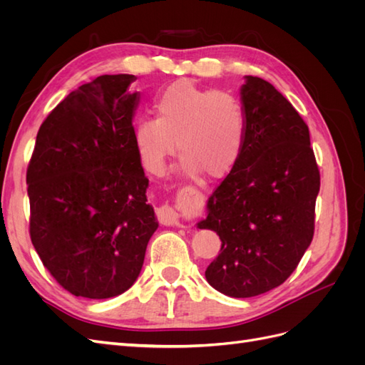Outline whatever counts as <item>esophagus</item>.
Here are the masks:
<instances>
[{"label":"esophagus","mask_w":365,"mask_h":365,"mask_svg":"<svg viewBox=\"0 0 365 365\" xmlns=\"http://www.w3.org/2000/svg\"><path fill=\"white\" fill-rule=\"evenodd\" d=\"M157 217L163 225H180V215L169 204H164L157 208Z\"/></svg>","instance_id":"34e87169"}]
</instances>
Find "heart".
<instances>
[{"label": "heart", "mask_w": 365, "mask_h": 365, "mask_svg": "<svg viewBox=\"0 0 365 365\" xmlns=\"http://www.w3.org/2000/svg\"><path fill=\"white\" fill-rule=\"evenodd\" d=\"M155 111L157 118H141L134 128L135 148L148 172L164 170L175 141L185 173L220 178L235 168L247 137V114L235 94L178 81L157 96Z\"/></svg>", "instance_id": "b5f03b06"}]
</instances>
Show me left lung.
Segmentation results:
<instances>
[{"label": "left lung", "mask_w": 365, "mask_h": 365, "mask_svg": "<svg viewBox=\"0 0 365 365\" xmlns=\"http://www.w3.org/2000/svg\"><path fill=\"white\" fill-rule=\"evenodd\" d=\"M240 96L245 145L197 227L222 242L207 282L228 297L248 298L280 286L311 245L319 170L309 128L288 98L254 76Z\"/></svg>", "instance_id": "1"}]
</instances>
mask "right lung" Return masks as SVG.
Instances as JSON below:
<instances>
[{
    "label": "right lung",
    "instance_id": "add662e5",
    "mask_svg": "<svg viewBox=\"0 0 365 365\" xmlns=\"http://www.w3.org/2000/svg\"><path fill=\"white\" fill-rule=\"evenodd\" d=\"M134 79L105 74L70 93L42 121L27 168L31 244L76 297L128 291L158 228L134 143Z\"/></svg>",
    "mask_w": 365,
    "mask_h": 365
}]
</instances>
